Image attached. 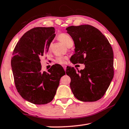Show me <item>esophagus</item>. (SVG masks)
Here are the masks:
<instances>
[{
	"mask_svg": "<svg viewBox=\"0 0 129 129\" xmlns=\"http://www.w3.org/2000/svg\"><path fill=\"white\" fill-rule=\"evenodd\" d=\"M62 67L64 68V71H66V69H67V66H66V65H63Z\"/></svg>",
	"mask_w": 129,
	"mask_h": 129,
	"instance_id": "esophagus-1",
	"label": "esophagus"
}]
</instances>
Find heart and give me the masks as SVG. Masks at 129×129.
Wrapping results in <instances>:
<instances>
[{"mask_svg":"<svg viewBox=\"0 0 129 129\" xmlns=\"http://www.w3.org/2000/svg\"><path fill=\"white\" fill-rule=\"evenodd\" d=\"M60 40L64 43L67 47H69L70 45H73V39L69 35L67 34L62 33L61 34L58 36ZM67 60V57L65 56H60L57 57L55 60V62L57 64H64L66 62V60Z\"/></svg>","mask_w":129,"mask_h":129,"instance_id":"b5f03b06","label":"heart"}]
</instances>
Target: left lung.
<instances>
[{
  "label": "left lung",
  "mask_w": 129,
  "mask_h": 129,
  "mask_svg": "<svg viewBox=\"0 0 129 129\" xmlns=\"http://www.w3.org/2000/svg\"><path fill=\"white\" fill-rule=\"evenodd\" d=\"M66 29L75 45L71 62L85 64V68L78 72L73 67L67 68L71 90L80 101H98L106 93L114 76L112 46L101 31L91 25H72Z\"/></svg>",
  "instance_id": "8db88e82"
}]
</instances>
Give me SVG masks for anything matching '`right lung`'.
I'll return each mask as SVG.
<instances>
[{"label":"right lung","instance_id":"add662e5","mask_svg":"<svg viewBox=\"0 0 129 129\" xmlns=\"http://www.w3.org/2000/svg\"><path fill=\"white\" fill-rule=\"evenodd\" d=\"M54 32L53 27L32 28L23 35L13 52L11 67L15 86L21 97L30 103L43 105L52 101L61 77L65 75L63 68L56 64L48 72L41 71L40 58L48 51Z\"/></svg>","mask_w":129,"mask_h":129}]
</instances>
